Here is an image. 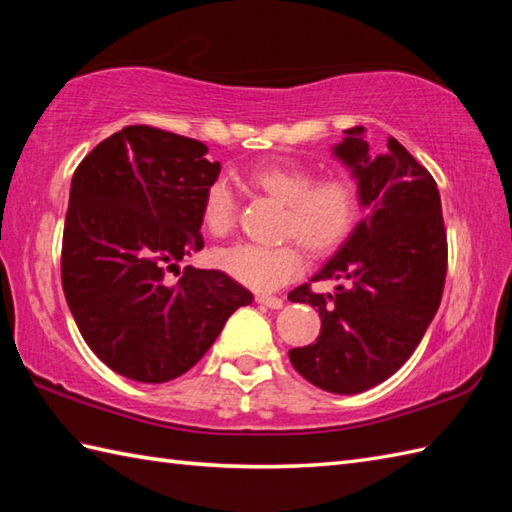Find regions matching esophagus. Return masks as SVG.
Returning <instances> with one entry per match:
<instances>
[{
  "mask_svg": "<svg viewBox=\"0 0 512 512\" xmlns=\"http://www.w3.org/2000/svg\"><path fill=\"white\" fill-rule=\"evenodd\" d=\"M255 301L262 303V306H266V308H270V310H279L281 306H284V299L270 297V295H257Z\"/></svg>",
  "mask_w": 512,
  "mask_h": 512,
  "instance_id": "esophagus-1",
  "label": "esophagus"
}]
</instances>
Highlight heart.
Returning a JSON list of instances; mask_svg holds the SVG:
<instances>
[{
	"mask_svg": "<svg viewBox=\"0 0 512 512\" xmlns=\"http://www.w3.org/2000/svg\"><path fill=\"white\" fill-rule=\"evenodd\" d=\"M255 193L284 204L281 237L297 239L312 255L334 253L354 231L361 213V187L352 173L336 171L319 176L306 165H262L246 173ZM237 202L224 180H213L204 191L200 222L215 239L231 235ZM215 266L250 290L270 292L295 279L306 257L296 242L281 246L237 244L213 255Z\"/></svg>",
	"mask_w": 512,
	"mask_h": 512,
	"instance_id": "obj_1",
	"label": "heart"
}]
</instances>
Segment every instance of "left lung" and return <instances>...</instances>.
Instances as JSON below:
<instances>
[{"label":"left lung","mask_w":512,"mask_h":512,"mask_svg":"<svg viewBox=\"0 0 512 512\" xmlns=\"http://www.w3.org/2000/svg\"><path fill=\"white\" fill-rule=\"evenodd\" d=\"M334 156L352 169L365 217L312 281L336 279L334 295L295 288L290 301L319 308L321 334L290 350L297 372L332 394H361L405 365L436 317L447 277L438 184L402 147L387 140L372 156L365 127L345 129Z\"/></svg>","instance_id":"8db88e82"}]
</instances>
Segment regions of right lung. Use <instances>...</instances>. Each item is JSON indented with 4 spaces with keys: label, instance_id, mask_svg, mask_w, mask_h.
Listing matches in <instances>:
<instances>
[{
    "label": "right lung",
    "instance_id": "add662e5",
    "mask_svg": "<svg viewBox=\"0 0 512 512\" xmlns=\"http://www.w3.org/2000/svg\"><path fill=\"white\" fill-rule=\"evenodd\" d=\"M206 151L200 140L129 125L96 145L72 176L65 301L90 350L138 383L189 372L228 317L253 303L222 270L187 266L176 284L167 277L204 248L202 198L220 176Z\"/></svg>",
    "mask_w": 512,
    "mask_h": 512
}]
</instances>
